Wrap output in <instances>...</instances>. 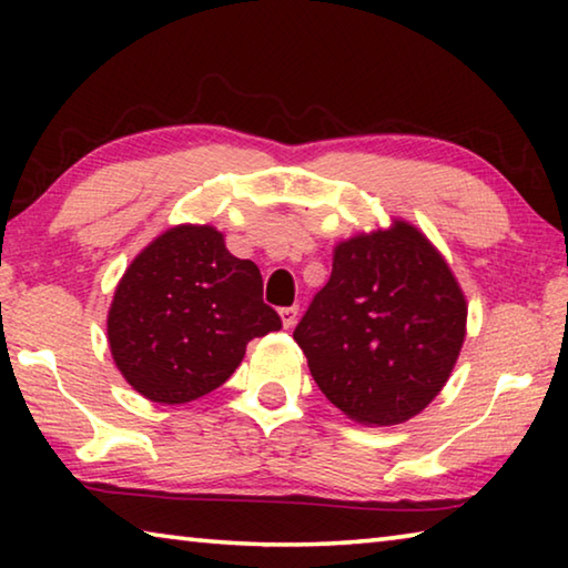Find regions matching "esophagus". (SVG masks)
<instances>
[{
  "mask_svg": "<svg viewBox=\"0 0 568 568\" xmlns=\"http://www.w3.org/2000/svg\"><path fill=\"white\" fill-rule=\"evenodd\" d=\"M281 321H283V328H293L295 321H297V305L291 307H281Z\"/></svg>",
  "mask_w": 568,
  "mask_h": 568,
  "instance_id": "1",
  "label": "esophagus"
}]
</instances>
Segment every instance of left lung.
<instances>
[{
	"label": "left lung",
	"instance_id": "8db88e82",
	"mask_svg": "<svg viewBox=\"0 0 568 568\" xmlns=\"http://www.w3.org/2000/svg\"><path fill=\"white\" fill-rule=\"evenodd\" d=\"M466 297L406 220L335 245L333 273L293 333L315 383L363 426H396L434 400L466 338Z\"/></svg>",
	"mask_w": 568,
	"mask_h": 568
}]
</instances>
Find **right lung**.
<instances>
[{
    "mask_svg": "<svg viewBox=\"0 0 568 568\" xmlns=\"http://www.w3.org/2000/svg\"><path fill=\"white\" fill-rule=\"evenodd\" d=\"M253 261L213 225H178L134 257L114 291L108 341L124 381L152 403H190L233 376L245 345L281 331Z\"/></svg>",
    "mask_w": 568,
    "mask_h": 568,
    "instance_id": "add662e5",
    "label": "right lung"
}]
</instances>
